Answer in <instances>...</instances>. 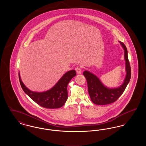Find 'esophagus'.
Returning a JSON list of instances; mask_svg holds the SVG:
<instances>
[{"mask_svg": "<svg viewBox=\"0 0 146 146\" xmlns=\"http://www.w3.org/2000/svg\"><path fill=\"white\" fill-rule=\"evenodd\" d=\"M76 73L78 74H81V73H82V70H81L80 67H76Z\"/></svg>", "mask_w": 146, "mask_h": 146, "instance_id": "34e87169", "label": "esophagus"}]
</instances>
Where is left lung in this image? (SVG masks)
Listing matches in <instances>:
<instances>
[{
    "instance_id": "8db88e82",
    "label": "left lung",
    "mask_w": 146,
    "mask_h": 146,
    "mask_svg": "<svg viewBox=\"0 0 146 146\" xmlns=\"http://www.w3.org/2000/svg\"><path fill=\"white\" fill-rule=\"evenodd\" d=\"M124 50L126 76L121 85L116 88H109L104 85L95 74L88 70L83 72L86 78L89 94L91 100L94 104L105 105L115 102L125 90L131 78V68L127 56V50L124 43L119 42Z\"/></svg>"
}]
</instances>
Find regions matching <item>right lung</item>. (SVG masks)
<instances>
[{
	"label": "right lung",
	"mask_w": 146,
	"mask_h": 146,
	"mask_svg": "<svg viewBox=\"0 0 146 146\" xmlns=\"http://www.w3.org/2000/svg\"><path fill=\"white\" fill-rule=\"evenodd\" d=\"M76 76L75 70L67 72L55 85L48 90L43 92L33 91L28 89L19 76L21 87L24 92L37 104L46 108H58L65 104L67 98V85L70 80Z\"/></svg>",
	"instance_id": "obj_1"
}]
</instances>
